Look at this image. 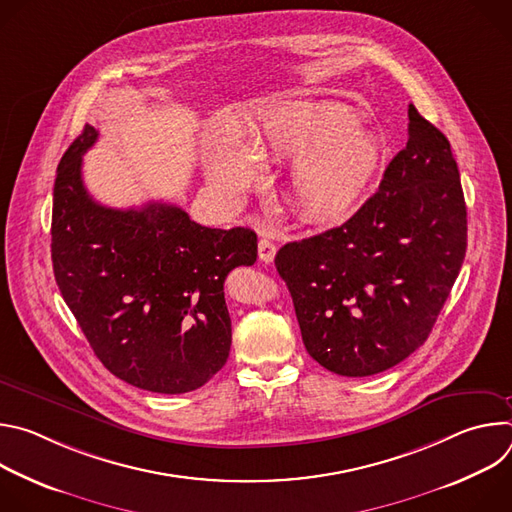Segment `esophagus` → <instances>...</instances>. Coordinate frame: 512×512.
<instances>
[{
  "mask_svg": "<svg viewBox=\"0 0 512 512\" xmlns=\"http://www.w3.org/2000/svg\"><path fill=\"white\" fill-rule=\"evenodd\" d=\"M275 253H277L275 243H271L269 239H261V241H259V259H261L263 263H273Z\"/></svg>",
  "mask_w": 512,
  "mask_h": 512,
  "instance_id": "esophagus-1",
  "label": "esophagus"
}]
</instances>
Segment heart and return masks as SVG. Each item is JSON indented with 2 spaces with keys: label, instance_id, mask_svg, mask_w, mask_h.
<instances>
[{
  "label": "heart",
  "instance_id": "heart-1",
  "mask_svg": "<svg viewBox=\"0 0 512 512\" xmlns=\"http://www.w3.org/2000/svg\"><path fill=\"white\" fill-rule=\"evenodd\" d=\"M249 148L221 145L206 154V176L229 198H243L265 164H293L291 194L314 223L352 210L381 164V145L352 111L326 101H283L249 121Z\"/></svg>",
  "mask_w": 512,
  "mask_h": 512
}]
</instances>
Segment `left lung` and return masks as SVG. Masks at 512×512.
Segmentation results:
<instances>
[{"label": "left lung", "instance_id": "left-lung-1", "mask_svg": "<svg viewBox=\"0 0 512 512\" xmlns=\"http://www.w3.org/2000/svg\"><path fill=\"white\" fill-rule=\"evenodd\" d=\"M409 139L379 190L326 233L283 245L310 356L342 377L383 373L429 336L466 255V202L448 137L409 105Z\"/></svg>", "mask_w": 512, "mask_h": 512}]
</instances>
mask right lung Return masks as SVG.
Wrapping results in <instances>:
<instances>
[{
  "label": "right lung",
  "mask_w": 512,
  "mask_h": 512,
  "mask_svg": "<svg viewBox=\"0 0 512 512\" xmlns=\"http://www.w3.org/2000/svg\"><path fill=\"white\" fill-rule=\"evenodd\" d=\"M83 133L64 152L52 204V267L93 352L121 381L164 395L208 383L231 350L225 279L257 261L251 229H208L166 202L99 204L83 184Z\"/></svg>",
  "instance_id": "1"
}]
</instances>
